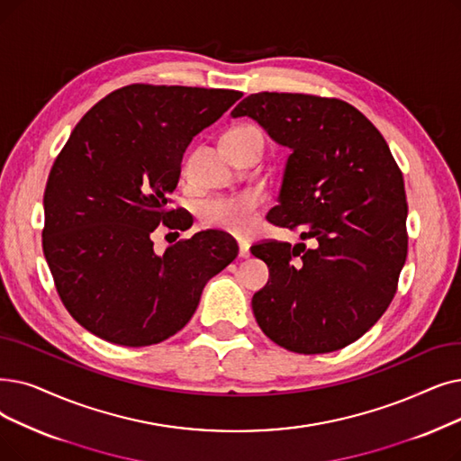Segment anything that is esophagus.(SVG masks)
I'll return each instance as SVG.
<instances>
[{"instance_id": "34e87169", "label": "esophagus", "mask_w": 461, "mask_h": 461, "mask_svg": "<svg viewBox=\"0 0 461 461\" xmlns=\"http://www.w3.org/2000/svg\"><path fill=\"white\" fill-rule=\"evenodd\" d=\"M239 256L241 258H249L250 256V245L245 239H239Z\"/></svg>"}]
</instances>
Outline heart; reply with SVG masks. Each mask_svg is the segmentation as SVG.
<instances>
[{
  "mask_svg": "<svg viewBox=\"0 0 461 461\" xmlns=\"http://www.w3.org/2000/svg\"><path fill=\"white\" fill-rule=\"evenodd\" d=\"M256 130L252 126H237L230 130L226 135L245 133ZM259 205V199L256 194H233V195H220L207 199V202L199 209L202 222L209 228L226 230L235 235H245L252 226L254 211Z\"/></svg>",
  "mask_w": 461,
  "mask_h": 461,
  "instance_id": "heart-1",
  "label": "heart"
}]
</instances>
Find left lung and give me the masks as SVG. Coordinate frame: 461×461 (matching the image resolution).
I'll use <instances>...</instances> for the list:
<instances>
[{
	"mask_svg": "<svg viewBox=\"0 0 461 461\" xmlns=\"http://www.w3.org/2000/svg\"><path fill=\"white\" fill-rule=\"evenodd\" d=\"M231 116H250L288 147L283 186L267 220L305 243L264 241L269 267L254 294L258 326L297 354H326L362 337L384 314L407 258L402 169L369 120L337 97L259 92Z\"/></svg>",
	"mask_w": 461,
	"mask_h": 461,
	"instance_id": "8db88e82",
	"label": "left lung"
}]
</instances>
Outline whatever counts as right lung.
<instances>
[{
    "mask_svg": "<svg viewBox=\"0 0 461 461\" xmlns=\"http://www.w3.org/2000/svg\"><path fill=\"white\" fill-rule=\"evenodd\" d=\"M243 92L130 85L97 102L54 159L45 188L43 252L59 299L90 333L149 347L183 330L207 280L239 247L207 230L154 252L152 231L188 230L171 209L194 135Z\"/></svg>",
    "mask_w": 461,
    "mask_h": 461,
    "instance_id": "obj_1",
    "label": "right lung"
}]
</instances>
